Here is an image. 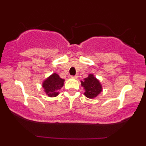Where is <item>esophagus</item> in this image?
Wrapping results in <instances>:
<instances>
[{
  "label": "esophagus",
  "instance_id": "esophagus-1",
  "mask_svg": "<svg viewBox=\"0 0 146 146\" xmlns=\"http://www.w3.org/2000/svg\"><path fill=\"white\" fill-rule=\"evenodd\" d=\"M71 78L73 79H78V75H71Z\"/></svg>",
  "mask_w": 146,
  "mask_h": 146
}]
</instances>
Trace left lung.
<instances>
[{
	"label": "left lung",
	"instance_id": "8db88e82",
	"mask_svg": "<svg viewBox=\"0 0 146 146\" xmlns=\"http://www.w3.org/2000/svg\"><path fill=\"white\" fill-rule=\"evenodd\" d=\"M81 84L84 88V95L88 98H95L102 90L100 81L95 78L93 74H90L84 81H81Z\"/></svg>",
	"mask_w": 146,
	"mask_h": 146
}]
</instances>
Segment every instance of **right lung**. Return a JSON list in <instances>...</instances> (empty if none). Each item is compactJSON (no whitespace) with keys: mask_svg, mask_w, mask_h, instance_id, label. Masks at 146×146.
<instances>
[{"mask_svg":"<svg viewBox=\"0 0 146 146\" xmlns=\"http://www.w3.org/2000/svg\"><path fill=\"white\" fill-rule=\"evenodd\" d=\"M64 82V80L60 78L58 74L53 73L43 82L42 87L48 97H56L59 94L58 90L63 86Z\"/></svg>","mask_w":146,"mask_h":146,"instance_id":"add662e5","label":"right lung"}]
</instances>
